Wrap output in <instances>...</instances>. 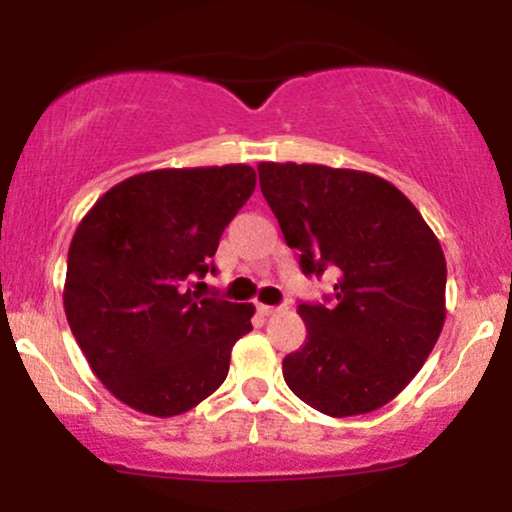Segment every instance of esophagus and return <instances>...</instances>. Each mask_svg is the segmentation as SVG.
<instances>
[{
    "label": "esophagus",
    "instance_id": "1",
    "mask_svg": "<svg viewBox=\"0 0 512 512\" xmlns=\"http://www.w3.org/2000/svg\"><path fill=\"white\" fill-rule=\"evenodd\" d=\"M257 310H260V313L264 315V317H269V315H274V313H279V308H276V305H257Z\"/></svg>",
    "mask_w": 512,
    "mask_h": 512
}]
</instances>
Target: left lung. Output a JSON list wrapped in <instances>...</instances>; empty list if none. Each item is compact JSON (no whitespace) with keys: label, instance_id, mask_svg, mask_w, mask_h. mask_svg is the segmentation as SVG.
<instances>
[{"label":"left lung","instance_id":"left-lung-1","mask_svg":"<svg viewBox=\"0 0 512 512\" xmlns=\"http://www.w3.org/2000/svg\"><path fill=\"white\" fill-rule=\"evenodd\" d=\"M257 173L303 274H339L334 305H298L308 337L281 363L286 385L327 416L380 409L443 330L448 267L436 233L373 173L317 163H260Z\"/></svg>","mask_w":512,"mask_h":512}]
</instances>
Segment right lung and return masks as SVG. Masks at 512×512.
<instances>
[{
	"label": "right lung",
	"instance_id": "obj_1",
	"mask_svg": "<svg viewBox=\"0 0 512 512\" xmlns=\"http://www.w3.org/2000/svg\"><path fill=\"white\" fill-rule=\"evenodd\" d=\"M245 163L161 168L117 182L76 228L64 313L96 378L142 414L178 416L226 380L252 303L192 291L255 192Z\"/></svg>",
	"mask_w": 512,
	"mask_h": 512
}]
</instances>
